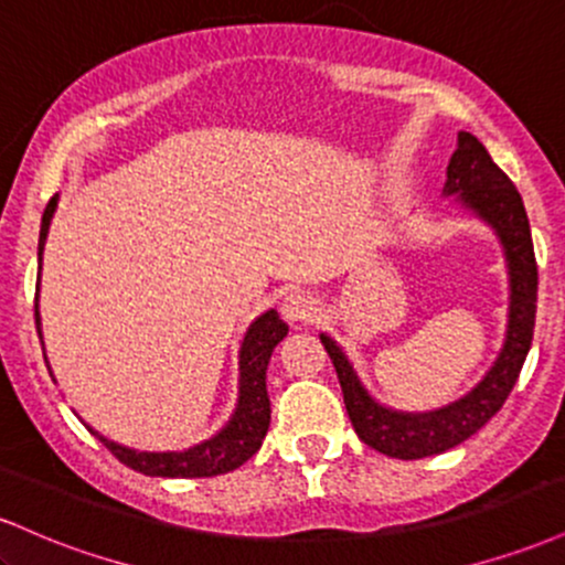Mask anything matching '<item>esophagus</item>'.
Instances as JSON below:
<instances>
[{"mask_svg": "<svg viewBox=\"0 0 565 565\" xmlns=\"http://www.w3.org/2000/svg\"><path fill=\"white\" fill-rule=\"evenodd\" d=\"M316 313H319V300L313 295H308V291H289L281 300V316L289 323L313 321Z\"/></svg>", "mask_w": 565, "mask_h": 565, "instance_id": "obj_1", "label": "esophagus"}]
</instances>
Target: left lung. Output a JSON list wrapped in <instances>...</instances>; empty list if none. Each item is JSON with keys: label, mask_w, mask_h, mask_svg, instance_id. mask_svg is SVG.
Listing matches in <instances>:
<instances>
[{"label": "left lung", "mask_w": 565, "mask_h": 565, "mask_svg": "<svg viewBox=\"0 0 565 565\" xmlns=\"http://www.w3.org/2000/svg\"><path fill=\"white\" fill-rule=\"evenodd\" d=\"M444 196H454L459 212L489 225L499 238L508 268V327L499 355L476 387L451 404L430 412H401L366 391L345 350L321 332V345L340 377L348 417L359 438L374 451L395 459H423L444 454L476 436L502 408L526 361L536 316V260L526 210L512 180L491 161L483 142L470 132L457 135V151L446 167Z\"/></svg>", "instance_id": "obj_1"}]
</instances>
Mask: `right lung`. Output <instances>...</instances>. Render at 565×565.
<instances>
[{
  "label": "right lung",
  "mask_w": 565,
  "mask_h": 565,
  "mask_svg": "<svg viewBox=\"0 0 565 565\" xmlns=\"http://www.w3.org/2000/svg\"><path fill=\"white\" fill-rule=\"evenodd\" d=\"M57 201H61V193H55L50 199L47 210L42 215V231H39V284H42V255L44 244H47L50 223H53V215L57 210ZM36 284V287H39ZM39 300V297H36ZM36 332L39 340H42L44 350V334H42V316H39V302H36ZM289 332V327L278 319L274 308L265 310L263 316H257L255 321L246 329L242 348H238V398L236 408L228 417L215 436H210L201 444L188 446L183 451H138L129 449V446L116 444V440L100 436L95 427H89V433H95L97 438L103 440L108 451L114 454L119 462H125L127 468L142 472V476L153 478H212L223 476V472H231L242 468L252 454L263 446L265 433H268L270 425V398H268V385H265V372H268L270 355L278 342L284 340ZM47 361V355H44ZM50 374H53V366H50ZM55 380V374H53Z\"/></svg>",
  "instance_id": "add662e5"
}]
</instances>
